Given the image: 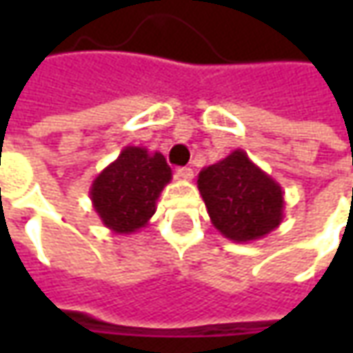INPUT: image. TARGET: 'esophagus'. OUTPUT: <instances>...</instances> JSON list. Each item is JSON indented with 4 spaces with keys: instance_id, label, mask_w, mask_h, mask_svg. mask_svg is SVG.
I'll use <instances>...</instances> for the list:
<instances>
[{
    "instance_id": "esophagus-1",
    "label": "esophagus",
    "mask_w": 353,
    "mask_h": 353,
    "mask_svg": "<svg viewBox=\"0 0 353 353\" xmlns=\"http://www.w3.org/2000/svg\"><path fill=\"white\" fill-rule=\"evenodd\" d=\"M176 176L181 181H190L194 176V172H192V169H188V167H181V169H176Z\"/></svg>"
}]
</instances>
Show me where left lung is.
Masks as SVG:
<instances>
[{
  "label": "left lung",
  "instance_id": "1",
  "mask_svg": "<svg viewBox=\"0 0 353 353\" xmlns=\"http://www.w3.org/2000/svg\"><path fill=\"white\" fill-rule=\"evenodd\" d=\"M198 190L214 228L236 243L261 239L283 222V188L245 151L200 170Z\"/></svg>",
  "mask_w": 353,
  "mask_h": 353
}]
</instances>
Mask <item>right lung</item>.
<instances>
[{
    "mask_svg": "<svg viewBox=\"0 0 353 353\" xmlns=\"http://www.w3.org/2000/svg\"><path fill=\"white\" fill-rule=\"evenodd\" d=\"M172 170L161 153L128 145L94 179L90 200L102 224L114 234H135L151 220Z\"/></svg>",
    "mask_w": 353,
    "mask_h": 353,
    "instance_id": "right-lung-1",
    "label": "right lung"
}]
</instances>
